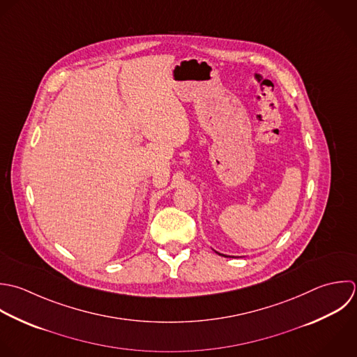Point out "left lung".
<instances>
[{
  "instance_id": "8db88e82",
  "label": "left lung",
  "mask_w": 357,
  "mask_h": 357,
  "mask_svg": "<svg viewBox=\"0 0 357 357\" xmlns=\"http://www.w3.org/2000/svg\"><path fill=\"white\" fill-rule=\"evenodd\" d=\"M218 255H220V253H218ZM221 256H224V255H221Z\"/></svg>"
}]
</instances>
